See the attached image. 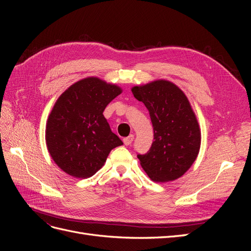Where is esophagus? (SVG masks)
Returning a JSON list of instances; mask_svg holds the SVG:
<instances>
[{"label": "esophagus", "mask_w": 251, "mask_h": 251, "mask_svg": "<svg viewBox=\"0 0 251 251\" xmlns=\"http://www.w3.org/2000/svg\"><path fill=\"white\" fill-rule=\"evenodd\" d=\"M133 140H134V135H130L128 137L124 138L125 146H130V144L133 142Z\"/></svg>", "instance_id": "esophagus-1"}]
</instances>
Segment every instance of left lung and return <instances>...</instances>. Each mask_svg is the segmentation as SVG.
<instances>
[{
    "instance_id": "8db88e82",
    "label": "left lung",
    "mask_w": 251,
    "mask_h": 251,
    "mask_svg": "<svg viewBox=\"0 0 251 251\" xmlns=\"http://www.w3.org/2000/svg\"><path fill=\"white\" fill-rule=\"evenodd\" d=\"M134 97L149 110L154 141L147 154L137 155L155 182L180 178L199 154L201 131L186 95L175 83L158 79L132 88Z\"/></svg>"
}]
</instances>
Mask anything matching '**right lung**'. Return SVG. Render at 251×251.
Here are the masks:
<instances>
[{
	"mask_svg": "<svg viewBox=\"0 0 251 251\" xmlns=\"http://www.w3.org/2000/svg\"><path fill=\"white\" fill-rule=\"evenodd\" d=\"M123 90L98 77L73 83L58 97L46 125L49 154L58 168L75 178L100 171L116 147L124 144L103 116Z\"/></svg>",
	"mask_w": 251,
	"mask_h": 251,
	"instance_id": "add662e5",
	"label": "right lung"
}]
</instances>
